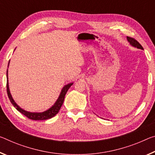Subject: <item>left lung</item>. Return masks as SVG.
I'll use <instances>...</instances> for the list:
<instances>
[{
	"label": "left lung",
	"instance_id": "8db88e82",
	"mask_svg": "<svg viewBox=\"0 0 155 155\" xmlns=\"http://www.w3.org/2000/svg\"><path fill=\"white\" fill-rule=\"evenodd\" d=\"M127 41H129V43H130L132 46L136 47V48L141 49V50H143V47L141 46V44H140L138 41L136 40V39H134L132 37H130V36H127Z\"/></svg>",
	"mask_w": 155,
	"mask_h": 155
}]
</instances>
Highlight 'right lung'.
Instances as JSON below:
<instances>
[{
	"instance_id": "add662e5",
	"label": "right lung",
	"mask_w": 155,
	"mask_h": 155,
	"mask_svg": "<svg viewBox=\"0 0 155 155\" xmlns=\"http://www.w3.org/2000/svg\"><path fill=\"white\" fill-rule=\"evenodd\" d=\"M73 83H69V84L66 85L65 86H64V87L63 88L62 91H61V94L59 95V97H58V99H57V101H56V102L55 103L54 105L51 107H50V109L47 110V111H45L43 112H29L21 108V107L16 104L14 99H12V97L9 89L8 77H7V92L11 103L12 104V105L16 107V109L18 110V111L22 113V114L25 115V116L28 117V119H30L31 120H35V121H37V120L38 121V120H47V119H51V118H52L53 117H54L55 115L58 112V111H59L61 106H62L63 101H64L65 96L66 94V93H67L68 89L70 87V86Z\"/></svg>"
}]
</instances>
